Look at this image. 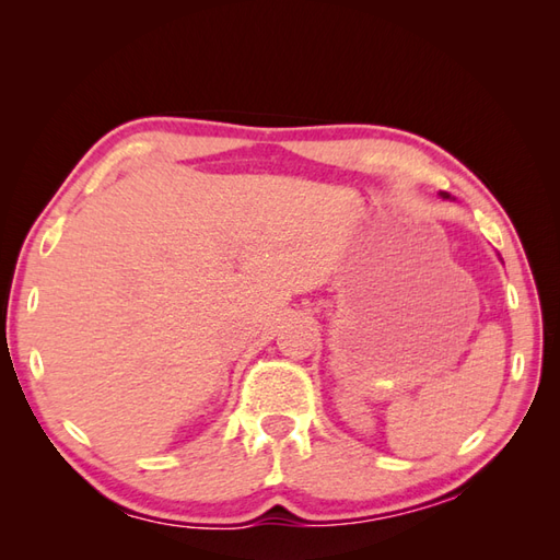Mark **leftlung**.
I'll return each mask as SVG.
<instances>
[{
    "mask_svg": "<svg viewBox=\"0 0 560 560\" xmlns=\"http://www.w3.org/2000/svg\"><path fill=\"white\" fill-rule=\"evenodd\" d=\"M443 197H450V195H445V192H443Z\"/></svg>",
    "mask_w": 560,
    "mask_h": 560,
    "instance_id": "left-lung-1",
    "label": "left lung"
}]
</instances>
